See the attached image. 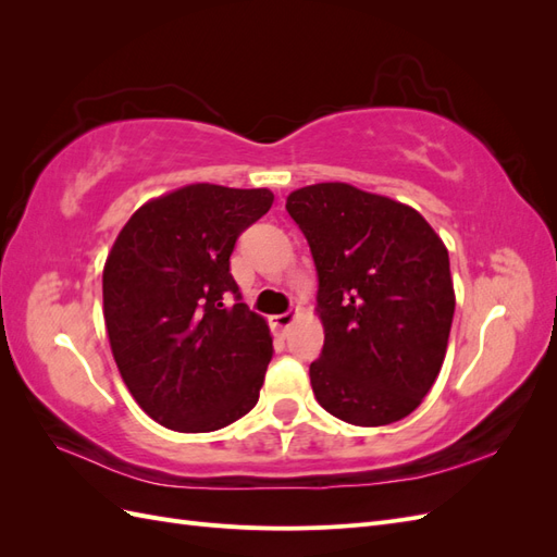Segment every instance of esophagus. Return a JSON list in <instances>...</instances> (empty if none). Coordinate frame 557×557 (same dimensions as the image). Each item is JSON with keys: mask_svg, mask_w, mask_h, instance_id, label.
<instances>
[{"mask_svg": "<svg viewBox=\"0 0 557 557\" xmlns=\"http://www.w3.org/2000/svg\"><path fill=\"white\" fill-rule=\"evenodd\" d=\"M295 318H297V311H285V313L272 315L269 320H272V327H274L276 332H285V330H288V327L295 323Z\"/></svg>", "mask_w": 557, "mask_h": 557, "instance_id": "esophagus-1", "label": "esophagus"}]
</instances>
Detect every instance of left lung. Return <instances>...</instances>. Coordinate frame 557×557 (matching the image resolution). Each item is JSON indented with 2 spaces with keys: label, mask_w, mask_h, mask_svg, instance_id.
<instances>
[{
  "label": "left lung",
  "mask_w": 557,
  "mask_h": 557,
  "mask_svg": "<svg viewBox=\"0 0 557 557\" xmlns=\"http://www.w3.org/2000/svg\"><path fill=\"white\" fill-rule=\"evenodd\" d=\"M307 237L325 327L309 376L320 407L360 428L409 416L444 364L455 311L444 242L395 199L315 183L290 193Z\"/></svg>",
  "instance_id": "8db88e82"
}]
</instances>
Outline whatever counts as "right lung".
Returning a JSON list of instances; mask_svg holds the SVG:
<instances>
[{"mask_svg": "<svg viewBox=\"0 0 557 557\" xmlns=\"http://www.w3.org/2000/svg\"><path fill=\"white\" fill-rule=\"evenodd\" d=\"M272 201L267 188L195 183L148 201L117 234L102 276L107 332L156 423L213 432L258 404L272 334L242 301L230 256Z\"/></svg>", "mask_w": 557, "mask_h": 557, "instance_id": "obj_1", "label": "right lung"}]
</instances>
